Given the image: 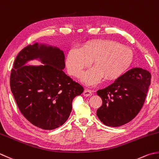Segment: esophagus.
<instances>
[{"label":"esophagus","mask_w":159,"mask_h":159,"mask_svg":"<svg viewBox=\"0 0 159 159\" xmlns=\"http://www.w3.org/2000/svg\"><path fill=\"white\" fill-rule=\"evenodd\" d=\"M92 90L90 89H85V91L83 92V95L85 96H92Z\"/></svg>","instance_id":"34e87169"}]
</instances>
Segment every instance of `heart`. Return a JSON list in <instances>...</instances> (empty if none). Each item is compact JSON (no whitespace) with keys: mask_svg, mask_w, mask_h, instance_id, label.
<instances>
[{"mask_svg":"<svg viewBox=\"0 0 159 159\" xmlns=\"http://www.w3.org/2000/svg\"><path fill=\"white\" fill-rule=\"evenodd\" d=\"M94 61L96 67L82 78V81L89 86L98 85L105 77L107 80H115L123 76L132 63L133 52L114 40H97L84 48L72 47L67 54L66 65L71 75L80 77Z\"/></svg>","mask_w":159,"mask_h":159,"instance_id":"b5f03b06","label":"heart"}]
</instances>
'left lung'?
<instances>
[{
    "label": "left lung",
    "mask_w": 159,
    "mask_h": 159,
    "mask_svg": "<svg viewBox=\"0 0 159 159\" xmlns=\"http://www.w3.org/2000/svg\"><path fill=\"white\" fill-rule=\"evenodd\" d=\"M151 77L147 70L132 68L110 86L98 90L102 101L96 111L99 120L105 125L115 127L134 119L144 104Z\"/></svg>",
    "instance_id": "left-lung-1"
}]
</instances>
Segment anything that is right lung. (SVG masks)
<instances>
[{"instance_id":"add662e5","label":"right lung","mask_w":159,"mask_h":159,"mask_svg":"<svg viewBox=\"0 0 159 159\" xmlns=\"http://www.w3.org/2000/svg\"><path fill=\"white\" fill-rule=\"evenodd\" d=\"M38 60L40 66H25ZM65 55L57 47L35 43L22 49L11 71L10 88L20 112L43 129L57 128L65 123L72 101L83 88L65 74Z\"/></svg>"}]
</instances>
